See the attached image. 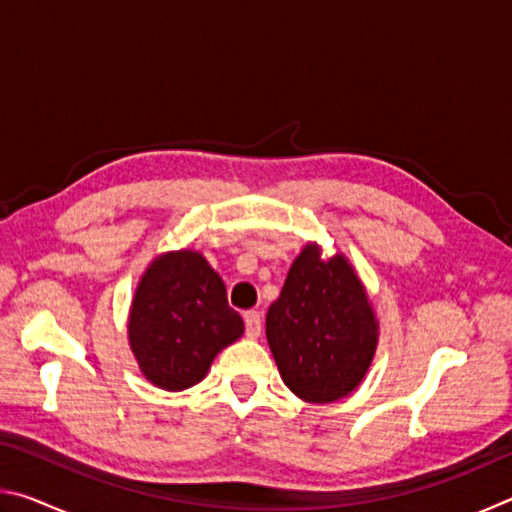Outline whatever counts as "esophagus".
Returning <instances> with one entry per match:
<instances>
[{
  "label": "esophagus",
  "mask_w": 512,
  "mask_h": 512,
  "mask_svg": "<svg viewBox=\"0 0 512 512\" xmlns=\"http://www.w3.org/2000/svg\"><path fill=\"white\" fill-rule=\"evenodd\" d=\"M244 323L248 339H259V334H262V316H259L257 311H246Z\"/></svg>",
  "instance_id": "esophagus-1"
}]
</instances>
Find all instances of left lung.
Wrapping results in <instances>:
<instances>
[{
	"mask_svg": "<svg viewBox=\"0 0 512 512\" xmlns=\"http://www.w3.org/2000/svg\"><path fill=\"white\" fill-rule=\"evenodd\" d=\"M266 341L282 381L302 402L332 404L357 391L375 357L379 320L350 259L325 257L309 241L268 307Z\"/></svg>",
	"mask_w": 512,
	"mask_h": 512,
	"instance_id": "left-lung-1",
	"label": "left lung"
}]
</instances>
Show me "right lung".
Masks as SVG:
<instances>
[{
	"mask_svg": "<svg viewBox=\"0 0 512 512\" xmlns=\"http://www.w3.org/2000/svg\"><path fill=\"white\" fill-rule=\"evenodd\" d=\"M241 334L244 320L203 253L169 250L146 266L128 311V345L153 386L171 393L196 386Z\"/></svg>",
	"mask_w": 512,
	"mask_h": 512,
	"instance_id": "1",
	"label": "right lung"
}]
</instances>
